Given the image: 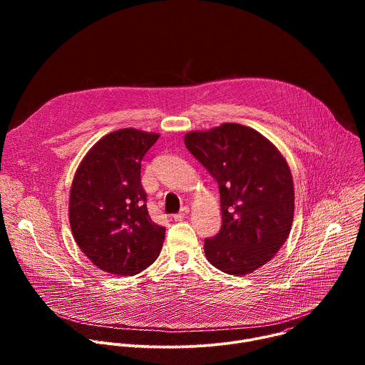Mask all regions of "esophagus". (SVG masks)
Here are the masks:
<instances>
[{"label": "esophagus", "mask_w": 365, "mask_h": 365, "mask_svg": "<svg viewBox=\"0 0 365 365\" xmlns=\"http://www.w3.org/2000/svg\"><path fill=\"white\" fill-rule=\"evenodd\" d=\"M189 214V207L187 206H185V207H182V211L179 212V214H176V215H173V220L175 221H182V220H185L186 218V215Z\"/></svg>", "instance_id": "1"}]
</instances>
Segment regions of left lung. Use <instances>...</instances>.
I'll use <instances>...</instances> for the list:
<instances>
[{
    "label": "left lung",
    "mask_w": 365,
    "mask_h": 365,
    "mask_svg": "<svg viewBox=\"0 0 365 365\" xmlns=\"http://www.w3.org/2000/svg\"><path fill=\"white\" fill-rule=\"evenodd\" d=\"M185 145L220 186L222 225L205 240L207 262L231 276L269 263L286 242L294 215L283 154L263 134L235 123L190 131Z\"/></svg>",
    "instance_id": "obj_1"
}]
</instances>
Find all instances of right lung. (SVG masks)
Segmentation results:
<instances>
[{
  "label": "right lung",
  "instance_id": "add662e5",
  "mask_svg": "<svg viewBox=\"0 0 365 365\" xmlns=\"http://www.w3.org/2000/svg\"><path fill=\"white\" fill-rule=\"evenodd\" d=\"M160 134L121 128L86 153L72 182L69 222L81 251L98 269L134 276L159 257L166 228L154 224L141 186V160Z\"/></svg>",
  "mask_w": 365,
  "mask_h": 365
}]
</instances>
